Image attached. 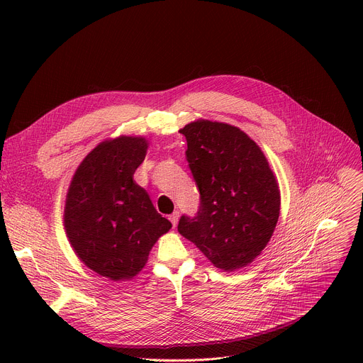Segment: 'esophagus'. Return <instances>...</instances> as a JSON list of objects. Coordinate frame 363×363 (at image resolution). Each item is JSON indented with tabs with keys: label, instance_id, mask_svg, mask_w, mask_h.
I'll use <instances>...</instances> for the list:
<instances>
[{
	"label": "esophagus",
	"instance_id": "1",
	"mask_svg": "<svg viewBox=\"0 0 363 363\" xmlns=\"http://www.w3.org/2000/svg\"><path fill=\"white\" fill-rule=\"evenodd\" d=\"M178 220H179V213H178V211H175V213H172V214L169 216V221L172 223V225H174V227H177Z\"/></svg>",
	"mask_w": 363,
	"mask_h": 363
}]
</instances>
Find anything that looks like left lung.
I'll list each match as a JSON object with an SVG mask.
<instances>
[{"mask_svg": "<svg viewBox=\"0 0 363 363\" xmlns=\"http://www.w3.org/2000/svg\"><path fill=\"white\" fill-rule=\"evenodd\" d=\"M201 195L178 231L224 272L247 267L269 244L280 216V189L263 150L237 126L198 119L179 130Z\"/></svg>", "mask_w": 363, "mask_h": 363, "instance_id": "obj_1", "label": "left lung"}]
</instances>
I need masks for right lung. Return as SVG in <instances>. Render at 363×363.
Returning <instances> with one entry per match:
<instances>
[{
    "mask_svg": "<svg viewBox=\"0 0 363 363\" xmlns=\"http://www.w3.org/2000/svg\"><path fill=\"white\" fill-rule=\"evenodd\" d=\"M143 136L100 142L77 167L65 205V230L76 255L113 281L135 277L172 224L133 181L146 157Z\"/></svg>",
    "mask_w": 363,
    "mask_h": 363,
    "instance_id": "obj_1",
    "label": "right lung"
}]
</instances>
